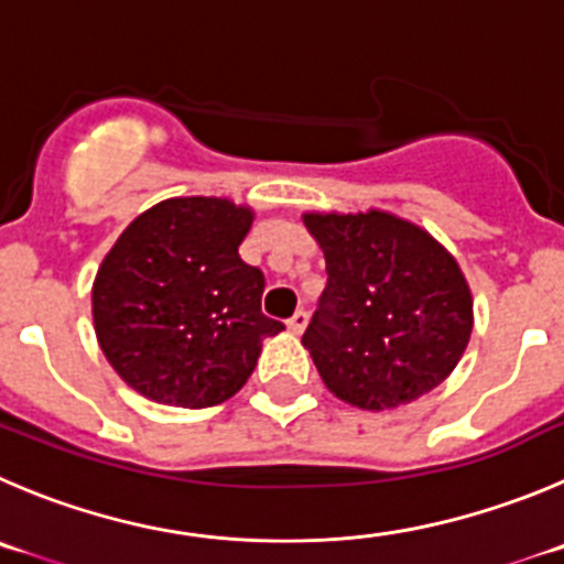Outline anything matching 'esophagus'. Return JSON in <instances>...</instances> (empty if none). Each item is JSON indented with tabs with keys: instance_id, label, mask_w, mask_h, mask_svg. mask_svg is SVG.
<instances>
[{
	"instance_id": "obj_1",
	"label": "esophagus",
	"mask_w": 564,
	"mask_h": 564,
	"mask_svg": "<svg viewBox=\"0 0 564 564\" xmlns=\"http://www.w3.org/2000/svg\"><path fill=\"white\" fill-rule=\"evenodd\" d=\"M286 325H289V330H292V334H303V330H306V325H308V314L300 308V312H294L292 317H289Z\"/></svg>"
}]
</instances>
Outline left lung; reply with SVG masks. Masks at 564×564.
<instances>
[{
  "label": "left lung",
  "mask_w": 564,
  "mask_h": 564,
  "mask_svg": "<svg viewBox=\"0 0 564 564\" xmlns=\"http://www.w3.org/2000/svg\"><path fill=\"white\" fill-rule=\"evenodd\" d=\"M325 256L319 306L303 334L325 387L383 412L440 387L465 354L473 297L456 258L387 210L303 214Z\"/></svg>",
  "instance_id": "8db88e82"
}]
</instances>
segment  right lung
<instances>
[{
  "label": "right lung",
  "instance_id": "right-lung-1",
  "mask_svg": "<svg viewBox=\"0 0 564 564\" xmlns=\"http://www.w3.org/2000/svg\"><path fill=\"white\" fill-rule=\"evenodd\" d=\"M252 210L225 197H172L139 214L99 264L94 330L122 381L155 403L205 409L245 387L261 341L264 272L241 261Z\"/></svg>",
  "mask_w": 564,
  "mask_h": 564
}]
</instances>
